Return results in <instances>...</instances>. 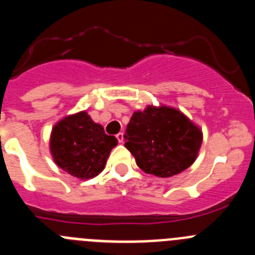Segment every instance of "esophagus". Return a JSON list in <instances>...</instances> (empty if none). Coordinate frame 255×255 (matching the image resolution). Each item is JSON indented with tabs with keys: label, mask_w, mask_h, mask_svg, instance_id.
I'll use <instances>...</instances> for the list:
<instances>
[{
	"label": "esophagus",
	"mask_w": 255,
	"mask_h": 255,
	"mask_svg": "<svg viewBox=\"0 0 255 255\" xmlns=\"http://www.w3.org/2000/svg\"><path fill=\"white\" fill-rule=\"evenodd\" d=\"M117 140H119V143H124V140H125V136H124V132H119V134L116 135Z\"/></svg>",
	"instance_id": "1"
}]
</instances>
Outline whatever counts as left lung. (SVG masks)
Wrapping results in <instances>:
<instances>
[{"label":"left lung","mask_w":255,"mask_h":255,"mask_svg":"<svg viewBox=\"0 0 255 255\" xmlns=\"http://www.w3.org/2000/svg\"><path fill=\"white\" fill-rule=\"evenodd\" d=\"M125 147L145 173L171 177L194 163L203 132L186 115L170 106L148 105L132 114Z\"/></svg>","instance_id":"1"}]
</instances>
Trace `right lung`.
Listing matches in <instances>:
<instances>
[{
	"label": "right lung",
	"mask_w": 255,
	"mask_h": 255,
	"mask_svg": "<svg viewBox=\"0 0 255 255\" xmlns=\"http://www.w3.org/2000/svg\"><path fill=\"white\" fill-rule=\"evenodd\" d=\"M117 139L105 134L87 111L67 115L55 124L49 152L61 170L80 180L93 179L103 171Z\"/></svg>",
	"instance_id": "right-lung-1"
}]
</instances>
